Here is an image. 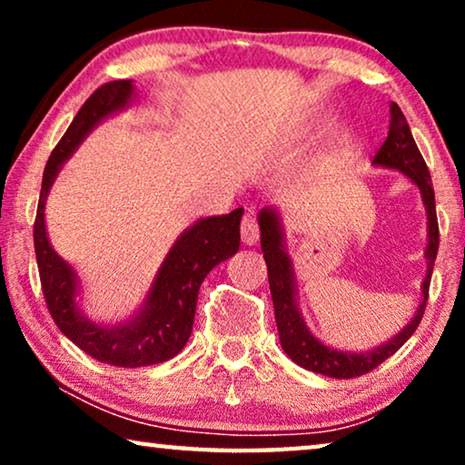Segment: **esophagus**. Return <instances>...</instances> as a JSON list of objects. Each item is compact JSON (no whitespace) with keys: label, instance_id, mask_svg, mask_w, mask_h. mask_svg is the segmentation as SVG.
I'll return each mask as SVG.
<instances>
[{"label":"esophagus","instance_id":"1","mask_svg":"<svg viewBox=\"0 0 465 465\" xmlns=\"http://www.w3.org/2000/svg\"><path fill=\"white\" fill-rule=\"evenodd\" d=\"M258 237H260V231H258L256 218H253L252 213H245L243 222H241V241H243V245H256Z\"/></svg>","mask_w":465,"mask_h":465}]
</instances>
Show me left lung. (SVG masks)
Wrapping results in <instances>:
<instances>
[{
    "instance_id": "left-lung-1",
    "label": "left lung",
    "mask_w": 465,
    "mask_h": 465,
    "mask_svg": "<svg viewBox=\"0 0 465 465\" xmlns=\"http://www.w3.org/2000/svg\"><path fill=\"white\" fill-rule=\"evenodd\" d=\"M390 133H387L385 143L381 145L372 158L374 167L393 169L404 173L415 183L421 193V201L428 215V245H425V277L421 282V301L411 322L393 334L391 339L381 342L377 347L366 349V351H347V349L330 347L311 332L307 322H304L301 304H298V283L294 262H292L288 247H285V231L283 220L277 207H264L258 213L260 226V247H262L266 269H269V285L272 296V307H275V322L279 341H282L283 351L290 355L292 361L298 366L307 368L311 372L323 374L332 379H353L360 374L371 372L381 361L391 358L406 341L411 339L419 323H421L425 302H428V292L431 282V271H434V260L438 253V220H436V203L434 188H431V177L425 164L421 152H419L415 139H412L411 126L406 123L402 110L391 104Z\"/></svg>"
}]
</instances>
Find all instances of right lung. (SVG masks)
<instances>
[{"label": "right lung", "instance_id": "add662e5", "mask_svg": "<svg viewBox=\"0 0 465 465\" xmlns=\"http://www.w3.org/2000/svg\"><path fill=\"white\" fill-rule=\"evenodd\" d=\"M135 99L133 80L107 82L86 99L44 169L34 226L37 269L54 323L91 358L120 368L161 364L182 351L193 332L201 283L213 266L239 252V226L243 218V209H234L226 215L201 218L188 226L158 266L143 302L126 320L104 323L84 313L78 272L54 252L44 212L56 175L88 133L114 114L131 107Z\"/></svg>", "mask_w": 465, "mask_h": 465}]
</instances>
